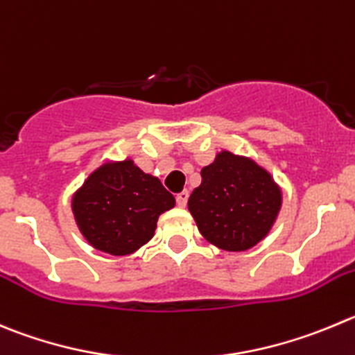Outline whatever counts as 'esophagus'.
<instances>
[{
  "mask_svg": "<svg viewBox=\"0 0 355 355\" xmlns=\"http://www.w3.org/2000/svg\"><path fill=\"white\" fill-rule=\"evenodd\" d=\"M187 200H189V193H187V191H182V193L177 194V205L180 208H184L185 205H187Z\"/></svg>",
  "mask_w": 355,
  "mask_h": 355,
  "instance_id": "esophagus-1",
  "label": "esophagus"
}]
</instances>
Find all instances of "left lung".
Instances as JSON below:
<instances>
[{"label":"left lung","mask_w":355,"mask_h":355,"mask_svg":"<svg viewBox=\"0 0 355 355\" xmlns=\"http://www.w3.org/2000/svg\"><path fill=\"white\" fill-rule=\"evenodd\" d=\"M187 207L205 240L227 252H245L273 227L282 191L256 161L223 150L201 170Z\"/></svg>","instance_id":"obj_1"}]
</instances>
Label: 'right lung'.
Listing matches in <instances>:
<instances>
[{
  "label": "right lung",
  "mask_w": 355,
  "mask_h": 355,
  "mask_svg": "<svg viewBox=\"0 0 355 355\" xmlns=\"http://www.w3.org/2000/svg\"><path fill=\"white\" fill-rule=\"evenodd\" d=\"M173 207V194L131 159L101 164L71 200L80 233L110 256L137 252L154 236L159 215Z\"/></svg>",
  "instance_id": "right-lung-1"
}]
</instances>
